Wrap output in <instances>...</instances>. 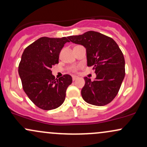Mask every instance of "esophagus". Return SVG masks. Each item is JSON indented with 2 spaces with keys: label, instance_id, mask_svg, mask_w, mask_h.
I'll return each mask as SVG.
<instances>
[{
  "label": "esophagus",
  "instance_id": "1",
  "mask_svg": "<svg viewBox=\"0 0 147 147\" xmlns=\"http://www.w3.org/2000/svg\"><path fill=\"white\" fill-rule=\"evenodd\" d=\"M77 78H78V77H77V76H76V75L72 76V80H73V81L76 80V79H77Z\"/></svg>",
  "mask_w": 147,
  "mask_h": 147
}]
</instances>
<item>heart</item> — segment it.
<instances>
[{
  "mask_svg": "<svg viewBox=\"0 0 147 147\" xmlns=\"http://www.w3.org/2000/svg\"><path fill=\"white\" fill-rule=\"evenodd\" d=\"M77 68L76 66H73V67H72L71 68H70V70H72V71H73V72H75L76 70H77Z\"/></svg>",
  "mask_w": 147,
  "mask_h": 147,
  "instance_id": "heart-1",
  "label": "heart"
}]
</instances>
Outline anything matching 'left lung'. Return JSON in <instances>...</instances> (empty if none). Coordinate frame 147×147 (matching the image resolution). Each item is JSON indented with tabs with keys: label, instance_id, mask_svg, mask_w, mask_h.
I'll list each match as a JSON object with an SVG mask.
<instances>
[{
	"label": "left lung",
	"instance_id": "8db88e82",
	"mask_svg": "<svg viewBox=\"0 0 147 147\" xmlns=\"http://www.w3.org/2000/svg\"><path fill=\"white\" fill-rule=\"evenodd\" d=\"M68 38L85 47L87 65L93 66L96 73L93 82L84 77L85 85L82 89L84 100L99 106L112 102L125 76V61L118 45L111 37L95 31Z\"/></svg>",
	"mask_w": 147,
	"mask_h": 147
}]
</instances>
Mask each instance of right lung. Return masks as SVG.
Wrapping results in <instances>:
<instances>
[{
	"label": "right lung",
	"mask_w": 147,
	"mask_h": 147,
	"mask_svg": "<svg viewBox=\"0 0 147 147\" xmlns=\"http://www.w3.org/2000/svg\"><path fill=\"white\" fill-rule=\"evenodd\" d=\"M68 37H41L25 49L18 65V74L28 97L43 110L55 109L63 104L72 77L64 75L55 79L52 65L59 63V53Z\"/></svg>",
	"instance_id": "obj_1"
}]
</instances>
